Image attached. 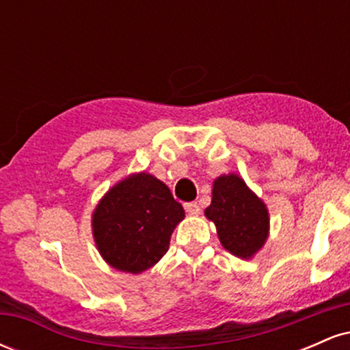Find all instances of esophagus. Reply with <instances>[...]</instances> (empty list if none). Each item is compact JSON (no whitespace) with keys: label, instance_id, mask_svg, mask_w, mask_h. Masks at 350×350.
I'll return each instance as SVG.
<instances>
[{"label":"esophagus","instance_id":"1","mask_svg":"<svg viewBox=\"0 0 350 350\" xmlns=\"http://www.w3.org/2000/svg\"><path fill=\"white\" fill-rule=\"evenodd\" d=\"M184 208H186V212L189 215H198L200 212V207L198 202H186L184 204Z\"/></svg>","mask_w":350,"mask_h":350}]
</instances>
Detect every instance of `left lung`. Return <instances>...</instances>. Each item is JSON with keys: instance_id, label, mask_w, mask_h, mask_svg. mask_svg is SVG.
I'll use <instances>...</instances> for the list:
<instances>
[{"instance_id": "1", "label": "left lung", "mask_w": 350, "mask_h": 350, "mask_svg": "<svg viewBox=\"0 0 350 350\" xmlns=\"http://www.w3.org/2000/svg\"><path fill=\"white\" fill-rule=\"evenodd\" d=\"M206 217L215 224L222 247L239 258H252L268 239L267 206L234 172L214 180Z\"/></svg>"}]
</instances>
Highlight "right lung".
I'll list each match as a JSON object with an SVG mask.
<instances>
[{"instance_id":"obj_1","label":"right lung","mask_w":350,"mask_h":350,"mask_svg":"<svg viewBox=\"0 0 350 350\" xmlns=\"http://www.w3.org/2000/svg\"><path fill=\"white\" fill-rule=\"evenodd\" d=\"M183 219L184 208L170 187L148 172H138L103 196L92 214V230L110 267L138 275L163 258Z\"/></svg>"}]
</instances>
